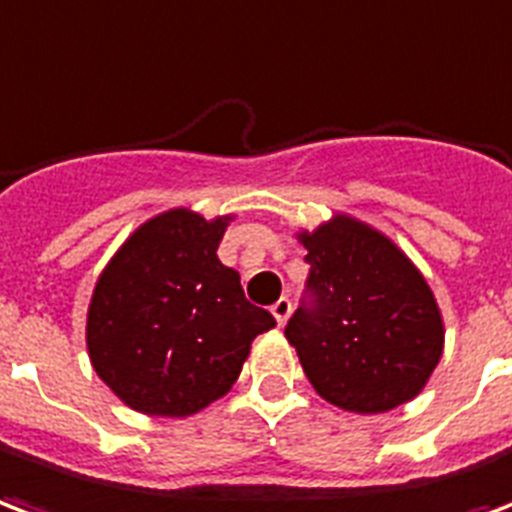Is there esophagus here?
I'll use <instances>...</instances> for the list:
<instances>
[{
	"label": "esophagus",
	"instance_id": "esophagus-1",
	"mask_svg": "<svg viewBox=\"0 0 512 512\" xmlns=\"http://www.w3.org/2000/svg\"><path fill=\"white\" fill-rule=\"evenodd\" d=\"M289 313H292V302L286 300V297H281V300L272 305V316H275V322H278V327H283V324H286V319H289Z\"/></svg>",
	"mask_w": 512,
	"mask_h": 512
}]
</instances>
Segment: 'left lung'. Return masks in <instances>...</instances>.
<instances>
[{
  "label": "left lung",
  "mask_w": 512,
  "mask_h": 512,
  "mask_svg": "<svg viewBox=\"0 0 512 512\" xmlns=\"http://www.w3.org/2000/svg\"><path fill=\"white\" fill-rule=\"evenodd\" d=\"M311 264V305L286 324L313 390L357 414L390 412L423 393L445 352L431 286L387 234L346 212L297 231Z\"/></svg>",
  "instance_id": "8db88e82"
}]
</instances>
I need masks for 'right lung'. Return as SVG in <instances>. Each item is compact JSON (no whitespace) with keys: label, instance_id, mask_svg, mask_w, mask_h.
Listing matches in <instances>:
<instances>
[{"label":"right lung","instance_id":"right-lung-1","mask_svg":"<svg viewBox=\"0 0 512 512\" xmlns=\"http://www.w3.org/2000/svg\"><path fill=\"white\" fill-rule=\"evenodd\" d=\"M234 215L174 207L144 220L100 272L87 311L95 374L130 409L190 417L229 393L256 335L275 327L218 259Z\"/></svg>","mask_w":512,"mask_h":512}]
</instances>
